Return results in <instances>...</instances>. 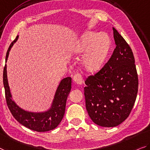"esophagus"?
Segmentation results:
<instances>
[{"label": "esophagus", "instance_id": "34e87169", "mask_svg": "<svg viewBox=\"0 0 150 150\" xmlns=\"http://www.w3.org/2000/svg\"><path fill=\"white\" fill-rule=\"evenodd\" d=\"M73 80H74V81L75 82V83H76L78 85H81L82 84V75L79 73L76 74L74 76Z\"/></svg>", "mask_w": 150, "mask_h": 150}]
</instances>
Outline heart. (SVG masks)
<instances>
[{
  "mask_svg": "<svg viewBox=\"0 0 150 150\" xmlns=\"http://www.w3.org/2000/svg\"><path fill=\"white\" fill-rule=\"evenodd\" d=\"M110 47L109 37L105 34L87 32L80 39L75 47V52H87L83 64L89 72H96L102 67Z\"/></svg>",
  "mask_w": 150,
  "mask_h": 150,
  "instance_id": "heart-1",
  "label": "heart"
}]
</instances>
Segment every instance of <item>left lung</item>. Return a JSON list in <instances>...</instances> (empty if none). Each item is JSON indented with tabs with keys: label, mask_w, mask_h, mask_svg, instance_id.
<instances>
[{
	"label": "left lung",
	"mask_w": 150,
	"mask_h": 150,
	"mask_svg": "<svg viewBox=\"0 0 150 150\" xmlns=\"http://www.w3.org/2000/svg\"><path fill=\"white\" fill-rule=\"evenodd\" d=\"M116 44L105 66L85 80L86 109L94 123L105 127L119 125L129 115L136 100L138 76L129 45L112 27Z\"/></svg>",
	"instance_id": "obj_1"
}]
</instances>
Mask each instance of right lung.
<instances>
[{"mask_svg": "<svg viewBox=\"0 0 150 150\" xmlns=\"http://www.w3.org/2000/svg\"><path fill=\"white\" fill-rule=\"evenodd\" d=\"M18 38L19 36H17L15 40L9 46L6 55V62L11 48L14 43L17 41ZM71 83L72 78L70 77L65 78L61 80L56 90L51 107L47 110L40 112H29L20 108L13 100L8 83L6 64L4 66L3 70V84L5 91L6 104L11 114L21 125L29 128V129L38 132H45L52 130L60 123L65 113L66 100L71 90Z\"/></svg>", "mask_w": 150, "mask_h": 150, "instance_id": "right-lung-1", "label": "right lung"}]
</instances>
